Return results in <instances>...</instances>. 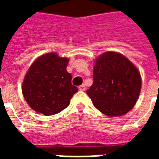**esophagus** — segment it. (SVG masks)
<instances>
[{
	"label": "esophagus",
	"instance_id": "esophagus-1",
	"mask_svg": "<svg viewBox=\"0 0 159 159\" xmlns=\"http://www.w3.org/2000/svg\"><path fill=\"white\" fill-rule=\"evenodd\" d=\"M78 89H79V90H81V91H84V90L86 89V87H85L84 84H82V85H80V86L78 87Z\"/></svg>",
	"mask_w": 159,
	"mask_h": 159
}]
</instances>
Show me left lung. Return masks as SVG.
I'll list each match as a JSON object with an SVG mask.
<instances>
[{"label":"left lung","instance_id":"obj_1","mask_svg":"<svg viewBox=\"0 0 159 159\" xmlns=\"http://www.w3.org/2000/svg\"><path fill=\"white\" fill-rule=\"evenodd\" d=\"M93 82L86 91L93 106L109 117L129 112L136 103L141 77L133 63L116 52H104L95 59Z\"/></svg>","mask_w":159,"mask_h":159}]
</instances>
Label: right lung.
I'll list each match as a JSON object with an SVG mask.
<instances>
[{"mask_svg": "<svg viewBox=\"0 0 159 159\" xmlns=\"http://www.w3.org/2000/svg\"><path fill=\"white\" fill-rule=\"evenodd\" d=\"M67 58L49 52L36 59L26 73L23 95L30 107L45 116L60 112L69 106L77 88L71 84L67 72Z\"/></svg>", "mask_w": 159, "mask_h": 159, "instance_id": "1", "label": "right lung"}]
</instances>
